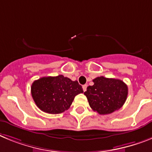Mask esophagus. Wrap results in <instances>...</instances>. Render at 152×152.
<instances>
[{
  "label": "esophagus",
  "mask_w": 152,
  "mask_h": 152,
  "mask_svg": "<svg viewBox=\"0 0 152 152\" xmlns=\"http://www.w3.org/2000/svg\"><path fill=\"white\" fill-rule=\"evenodd\" d=\"M86 88H87V85H83V89L84 92H85V91L86 90Z\"/></svg>",
  "instance_id": "1"
}]
</instances>
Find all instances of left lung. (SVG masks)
Here are the masks:
<instances>
[{
	"instance_id": "obj_1",
	"label": "left lung",
	"mask_w": 152,
	"mask_h": 152,
	"mask_svg": "<svg viewBox=\"0 0 152 152\" xmlns=\"http://www.w3.org/2000/svg\"><path fill=\"white\" fill-rule=\"evenodd\" d=\"M94 84L87 87L84 94L90 107L100 115H107L124 105L128 96V86L123 81L104 76L92 80Z\"/></svg>"
}]
</instances>
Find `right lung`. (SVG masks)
<instances>
[{
  "mask_svg": "<svg viewBox=\"0 0 152 152\" xmlns=\"http://www.w3.org/2000/svg\"><path fill=\"white\" fill-rule=\"evenodd\" d=\"M83 92L77 81L63 75L39 78L31 86V95L37 106L49 114L65 112L69 109L75 96Z\"/></svg>",
  "mask_w": 152,
  "mask_h": 152,
  "instance_id": "1",
  "label": "right lung"
}]
</instances>
